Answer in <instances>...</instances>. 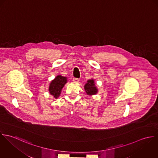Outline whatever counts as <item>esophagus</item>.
Here are the masks:
<instances>
[{
	"instance_id": "obj_1",
	"label": "esophagus",
	"mask_w": 158,
	"mask_h": 158,
	"mask_svg": "<svg viewBox=\"0 0 158 158\" xmlns=\"http://www.w3.org/2000/svg\"><path fill=\"white\" fill-rule=\"evenodd\" d=\"M73 81L74 82L77 83V82H79V79H77V78H73Z\"/></svg>"
}]
</instances>
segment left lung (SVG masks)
Segmentation results:
<instances>
[{"mask_svg":"<svg viewBox=\"0 0 158 158\" xmlns=\"http://www.w3.org/2000/svg\"><path fill=\"white\" fill-rule=\"evenodd\" d=\"M84 89L88 95L91 96L97 94L98 89L95 85L94 81L93 79L88 80L87 82L85 84L84 86Z\"/></svg>","mask_w":158,"mask_h":158,"instance_id":"left-lung-1","label":"left lung"}]
</instances>
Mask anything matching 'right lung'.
<instances>
[{
	"instance_id": "1",
	"label": "right lung",
	"mask_w": 158,
	"mask_h": 158,
	"mask_svg": "<svg viewBox=\"0 0 158 158\" xmlns=\"http://www.w3.org/2000/svg\"><path fill=\"white\" fill-rule=\"evenodd\" d=\"M67 82L66 77L61 75L57 76L53 80L49 86V92L56 99L58 98L65 84Z\"/></svg>"
}]
</instances>
